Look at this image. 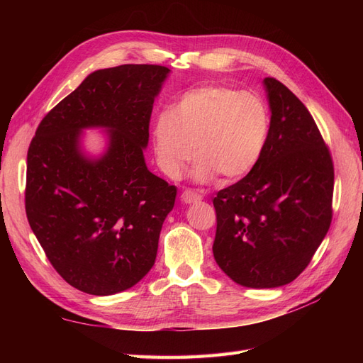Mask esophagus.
<instances>
[{"label": "esophagus", "instance_id": "1", "mask_svg": "<svg viewBox=\"0 0 363 363\" xmlns=\"http://www.w3.org/2000/svg\"><path fill=\"white\" fill-rule=\"evenodd\" d=\"M201 199H203V196H201L200 192H195V191H191V189H186V191L182 194V201L186 203V204L195 203V201H199V200H201Z\"/></svg>", "mask_w": 363, "mask_h": 363}]
</instances>
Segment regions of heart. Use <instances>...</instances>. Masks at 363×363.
Returning <instances> with one entry per match:
<instances>
[{
  "instance_id": "1",
  "label": "heart",
  "mask_w": 363,
  "mask_h": 363,
  "mask_svg": "<svg viewBox=\"0 0 363 363\" xmlns=\"http://www.w3.org/2000/svg\"><path fill=\"white\" fill-rule=\"evenodd\" d=\"M269 133L268 104L255 94L223 84L186 91L152 125L162 169L177 177L195 152L192 175L199 182L215 175L223 183L245 177L263 157Z\"/></svg>"
}]
</instances>
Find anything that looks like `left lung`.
<instances>
[{
    "instance_id": "1",
    "label": "left lung",
    "mask_w": 363,
    "mask_h": 363,
    "mask_svg": "<svg viewBox=\"0 0 363 363\" xmlns=\"http://www.w3.org/2000/svg\"><path fill=\"white\" fill-rule=\"evenodd\" d=\"M271 133L257 167L213 199L215 260L247 288L295 280L323 242L333 215L330 150L306 106L267 77Z\"/></svg>"
}]
</instances>
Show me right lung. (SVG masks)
<instances>
[{
    "label": "right lung",
    "mask_w": 363,
    "mask_h": 363,
    "mask_svg": "<svg viewBox=\"0 0 363 363\" xmlns=\"http://www.w3.org/2000/svg\"><path fill=\"white\" fill-rule=\"evenodd\" d=\"M169 69L121 65L92 72L43 116L27 152L26 213L60 277L91 295L125 291L152 268L177 188L148 171L152 103ZM111 128L100 160L79 130Z\"/></svg>",
    "instance_id": "1"
}]
</instances>
